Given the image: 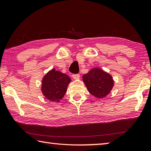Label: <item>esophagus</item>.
Listing matches in <instances>:
<instances>
[{
  "instance_id": "esophagus-1",
  "label": "esophagus",
  "mask_w": 151,
  "mask_h": 151,
  "mask_svg": "<svg viewBox=\"0 0 151 151\" xmlns=\"http://www.w3.org/2000/svg\"><path fill=\"white\" fill-rule=\"evenodd\" d=\"M72 76L74 79H78L80 78V75L79 74H74Z\"/></svg>"
}]
</instances>
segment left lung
I'll use <instances>...</instances> for the list:
<instances>
[{
	"instance_id": "obj_1",
	"label": "left lung",
	"mask_w": 151,
	"mask_h": 151,
	"mask_svg": "<svg viewBox=\"0 0 151 151\" xmlns=\"http://www.w3.org/2000/svg\"><path fill=\"white\" fill-rule=\"evenodd\" d=\"M83 80L89 93L98 99L105 97L114 86L112 76L99 68H93L84 75Z\"/></svg>"
}]
</instances>
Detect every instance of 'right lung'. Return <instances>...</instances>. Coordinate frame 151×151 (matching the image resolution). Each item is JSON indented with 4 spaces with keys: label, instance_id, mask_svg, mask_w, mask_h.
<instances>
[{
    "label": "right lung",
    "instance_id": "obj_1",
    "mask_svg": "<svg viewBox=\"0 0 151 151\" xmlns=\"http://www.w3.org/2000/svg\"><path fill=\"white\" fill-rule=\"evenodd\" d=\"M71 82L69 76L55 68L45 75L42 80V93L46 99L58 103L63 98Z\"/></svg>",
    "mask_w": 151,
    "mask_h": 151
}]
</instances>
